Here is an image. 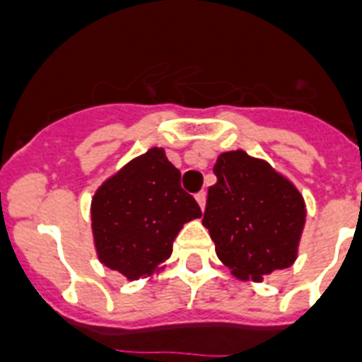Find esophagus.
I'll return each mask as SVG.
<instances>
[{"mask_svg": "<svg viewBox=\"0 0 362 362\" xmlns=\"http://www.w3.org/2000/svg\"><path fill=\"white\" fill-rule=\"evenodd\" d=\"M205 199H207V194L203 192V190H202V192L196 194V202L199 203V207H202V211H203V209H205Z\"/></svg>", "mask_w": 362, "mask_h": 362, "instance_id": "obj_1", "label": "esophagus"}]
</instances>
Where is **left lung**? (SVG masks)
Returning a JSON list of instances; mask_svg holds the SVG:
<instances>
[{"label":"left lung","mask_w":362,"mask_h":362,"mask_svg":"<svg viewBox=\"0 0 362 362\" xmlns=\"http://www.w3.org/2000/svg\"><path fill=\"white\" fill-rule=\"evenodd\" d=\"M203 226L218 259L240 279L262 281L296 259L305 205L300 192L264 160L237 149L222 153L213 168Z\"/></svg>","instance_id":"obj_1"}]
</instances>
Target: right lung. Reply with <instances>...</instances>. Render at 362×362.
<instances>
[{"label": "right lung", "instance_id": "1", "mask_svg": "<svg viewBox=\"0 0 362 362\" xmlns=\"http://www.w3.org/2000/svg\"><path fill=\"white\" fill-rule=\"evenodd\" d=\"M202 216L181 188V172L164 149H149L101 185L92 199V231L100 261L127 279L149 276L172 255L183 223Z\"/></svg>", "mask_w": 362, "mask_h": 362}]
</instances>
